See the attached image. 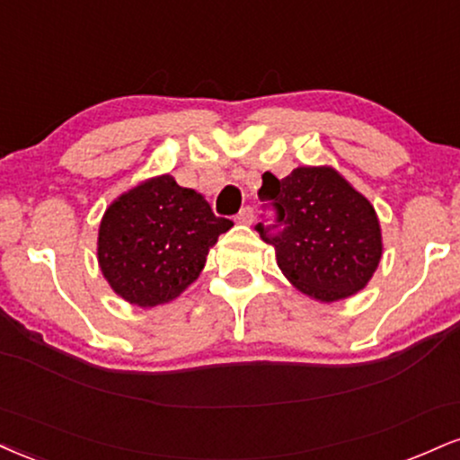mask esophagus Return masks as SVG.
I'll use <instances>...</instances> for the list:
<instances>
[{"instance_id": "34e87169", "label": "esophagus", "mask_w": 460, "mask_h": 460, "mask_svg": "<svg viewBox=\"0 0 460 460\" xmlns=\"http://www.w3.org/2000/svg\"><path fill=\"white\" fill-rule=\"evenodd\" d=\"M235 220L237 223H242V225H251L252 220H254V212H252V208H242L240 209V214L235 216Z\"/></svg>"}]
</instances>
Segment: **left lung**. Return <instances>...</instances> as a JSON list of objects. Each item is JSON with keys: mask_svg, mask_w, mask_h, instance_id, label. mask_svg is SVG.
<instances>
[{"mask_svg": "<svg viewBox=\"0 0 460 460\" xmlns=\"http://www.w3.org/2000/svg\"><path fill=\"white\" fill-rule=\"evenodd\" d=\"M259 199L276 214L257 231L297 289L336 302L364 289L381 259L375 208L332 167H297L279 180L263 173Z\"/></svg>", "mask_w": 460, "mask_h": 460, "instance_id": "1", "label": "left lung"}]
</instances>
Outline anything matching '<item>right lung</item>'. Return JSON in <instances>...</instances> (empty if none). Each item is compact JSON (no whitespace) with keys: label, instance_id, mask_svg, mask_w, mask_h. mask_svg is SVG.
Masks as SVG:
<instances>
[{"label":"right lung","instance_id":"1","mask_svg":"<svg viewBox=\"0 0 460 460\" xmlns=\"http://www.w3.org/2000/svg\"><path fill=\"white\" fill-rule=\"evenodd\" d=\"M231 226L192 188L158 175L107 208L98 229V263L119 297L152 308L195 283L209 248Z\"/></svg>","mask_w":460,"mask_h":460}]
</instances>
